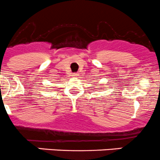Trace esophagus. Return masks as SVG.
Instances as JSON below:
<instances>
[{"mask_svg": "<svg viewBox=\"0 0 160 160\" xmlns=\"http://www.w3.org/2000/svg\"><path fill=\"white\" fill-rule=\"evenodd\" d=\"M72 76H73V77H78V73H73V74H72Z\"/></svg>", "mask_w": 160, "mask_h": 160, "instance_id": "1", "label": "esophagus"}]
</instances>
